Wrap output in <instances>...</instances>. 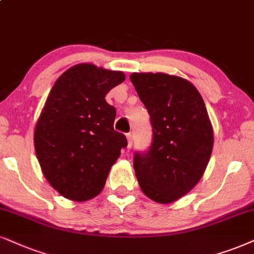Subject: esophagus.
I'll return each instance as SVG.
<instances>
[{"instance_id": "obj_1", "label": "esophagus", "mask_w": 254, "mask_h": 254, "mask_svg": "<svg viewBox=\"0 0 254 254\" xmlns=\"http://www.w3.org/2000/svg\"><path fill=\"white\" fill-rule=\"evenodd\" d=\"M127 149L130 150L131 146H132V134L127 133Z\"/></svg>"}]
</instances>
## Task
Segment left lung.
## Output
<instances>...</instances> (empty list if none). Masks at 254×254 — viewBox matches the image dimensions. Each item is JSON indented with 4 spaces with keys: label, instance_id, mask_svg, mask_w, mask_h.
<instances>
[{
    "label": "left lung",
    "instance_id": "left-lung-1",
    "mask_svg": "<svg viewBox=\"0 0 254 254\" xmlns=\"http://www.w3.org/2000/svg\"><path fill=\"white\" fill-rule=\"evenodd\" d=\"M130 79L150 115L152 144L134 153L143 193L156 203L182 198L203 177L213 149L206 107L188 79L163 72H133Z\"/></svg>",
    "mask_w": 254,
    "mask_h": 254
}]
</instances>
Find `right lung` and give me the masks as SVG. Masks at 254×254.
I'll return each instance as SVG.
<instances>
[{
    "label": "right lung",
    "instance_id": "add662e5",
    "mask_svg": "<svg viewBox=\"0 0 254 254\" xmlns=\"http://www.w3.org/2000/svg\"><path fill=\"white\" fill-rule=\"evenodd\" d=\"M124 79L122 71L76 64L59 77L42 109L34 132L38 163L49 184L70 200L101 193L127 145L114 130L116 110L105 101Z\"/></svg>",
    "mask_w": 254,
    "mask_h": 254
}]
</instances>
